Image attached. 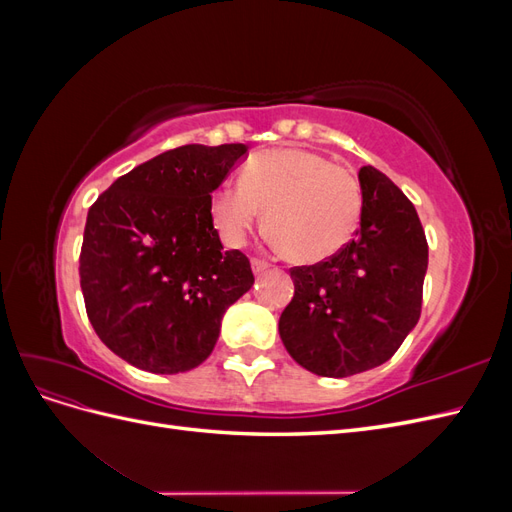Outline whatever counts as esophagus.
I'll use <instances>...</instances> for the list:
<instances>
[{"instance_id":"obj_1","label":"esophagus","mask_w":512,"mask_h":512,"mask_svg":"<svg viewBox=\"0 0 512 512\" xmlns=\"http://www.w3.org/2000/svg\"><path fill=\"white\" fill-rule=\"evenodd\" d=\"M271 265L267 260H262V258H252V269H254V273L258 275V273H262V271H267Z\"/></svg>"}]
</instances>
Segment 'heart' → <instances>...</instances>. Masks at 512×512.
Returning a JSON list of instances; mask_svg holds the SVG:
<instances>
[{
	"mask_svg": "<svg viewBox=\"0 0 512 512\" xmlns=\"http://www.w3.org/2000/svg\"><path fill=\"white\" fill-rule=\"evenodd\" d=\"M215 228L228 245H243L262 220L271 241L303 265L344 250L361 220L354 175L322 153L282 147L258 153L239 183H220L209 200Z\"/></svg>",
	"mask_w": 512,
	"mask_h": 512,
	"instance_id": "heart-1",
	"label": "heart"
}]
</instances>
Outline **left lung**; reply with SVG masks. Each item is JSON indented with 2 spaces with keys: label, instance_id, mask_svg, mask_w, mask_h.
<instances>
[{
  "label": "left lung",
  "instance_id": "obj_1",
  "mask_svg": "<svg viewBox=\"0 0 512 512\" xmlns=\"http://www.w3.org/2000/svg\"><path fill=\"white\" fill-rule=\"evenodd\" d=\"M361 226L335 256L292 267L280 316L288 354L318 376L346 378L386 363L421 318L427 239L414 205L374 166L359 170Z\"/></svg>",
  "mask_w": 512,
  "mask_h": 512
}]
</instances>
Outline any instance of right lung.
Wrapping results in <instances>:
<instances>
[{"label": "right lung", "instance_id": "right-lung-1", "mask_svg": "<svg viewBox=\"0 0 512 512\" xmlns=\"http://www.w3.org/2000/svg\"><path fill=\"white\" fill-rule=\"evenodd\" d=\"M247 145H183L119 177L89 207L79 258L91 327L151 374L198 367L226 309L252 288L250 260L224 252L211 192Z\"/></svg>", "mask_w": 512, "mask_h": 512}]
</instances>
